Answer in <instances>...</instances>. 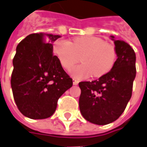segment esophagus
Masks as SVG:
<instances>
[{"label": "esophagus", "instance_id": "obj_1", "mask_svg": "<svg viewBox=\"0 0 147 147\" xmlns=\"http://www.w3.org/2000/svg\"><path fill=\"white\" fill-rule=\"evenodd\" d=\"M79 83V80H76V79H73V84L74 85H77Z\"/></svg>", "mask_w": 147, "mask_h": 147}]
</instances>
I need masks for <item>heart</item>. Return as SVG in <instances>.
I'll use <instances>...</instances> for the list:
<instances>
[{"label": "heart", "instance_id": "b5f03b06", "mask_svg": "<svg viewBox=\"0 0 147 147\" xmlns=\"http://www.w3.org/2000/svg\"><path fill=\"white\" fill-rule=\"evenodd\" d=\"M53 53L63 68L70 70L81 57L82 64L74 67L71 73L76 78H87L93 75L101 77L113 68L117 51L112 44L102 38L84 36L69 42L58 40L53 45Z\"/></svg>", "mask_w": 147, "mask_h": 147}]
</instances>
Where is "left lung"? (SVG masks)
Listing matches in <instances>:
<instances>
[{
    "label": "left lung",
    "mask_w": 147,
    "mask_h": 147,
    "mask_svg": "<svg viewBox=\"0 0 147 147\" xmlns=\"http://www.w3.org/2000/svg\"><path fill=\"white\" fill-rule=\"evenodd\" d=\"M117 59L108 73L93 81L79 83L80 111L86 120L98 125L114 122L124 112L132 97L136 76V54L129 44L114 40Z\"/></svg>",
    "instance_id": "8db88e82"
}]
</instances>
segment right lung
Returning a JSON list of instances; mask_svg holds the SVG:
<instances>
[{"label": "right lung", "mask_w": 147, "mask_h": 147, "mask_svg": "<svg viewBox=\"0 0 147 147\" xmlns=\"http://www.w3.org/2000/svg\"><path fill=\"white\" fill-rule=\"evenodd\" d=\"M58 35L34 33L18 44L13 59L11 88L20 112L30 119L50 117L58 98L72 86L69 76L53 54Z\"/></svg>", "instance_id": "add662e5"}]
</instances>
